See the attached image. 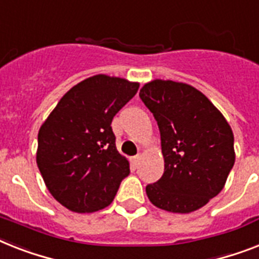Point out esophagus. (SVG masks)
Masks as SVG:
<instances>
[{
  "label": "esophagus",
  "mask_w": 259,
  "mask_h": 259,
  "mask_svg": "<svg viewBox=\"0 0 259 259\" xmlns=\"http://www.w3.org/2000/svg\"><path fill=\"white\" fill-rule=\"evenodd\" d=\"M130 161H132V165H133L134 167H137V166L140 165L141 154H137V155H134V157H132V159H130Z\"/></svg>",
  "instance_id": "1"
}]
</instances>
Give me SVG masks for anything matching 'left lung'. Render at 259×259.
Listing matches in <instances>:
<instances>
[{
	"label": "left lung",
	"mask_w": 259,
	"mask_h": 259,
	"mask_svg": "<svg viewBox=\"0 0 259 259\" xmlns=\"http://www.w3.org/2000/svg\"><path fill=\"white\" fill-rule=\"evenodd\" d=\"M161 133L165 171L146 186L150 202L170 213L201 209L224 189L235 162L234 136L222 113L184 82L153 79L140 90Z\"/></svg>",
	"instance_id": "1"
}]
</instances>
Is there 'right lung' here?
Returning <instances> with one entry per match:
<instances>
[{
    "label": "right lung",
    "instance_id": "1",
    "mask_svg": "<svg viewBox=\"0 0 259 259\" xmlns=\"http://www.w3.org/2000/svg\"><path fill=\"white\" fill-rule=\"evenodd\" d=\"M138 88L121 77H89L61 98L39 127L37 166L50 194L70 211L109 206L129 176L110 125Z\"/></svg>",
    "mask_w": 259,
    "mask_h": 259
}]
</instances>
